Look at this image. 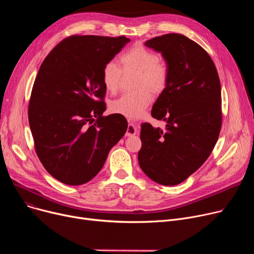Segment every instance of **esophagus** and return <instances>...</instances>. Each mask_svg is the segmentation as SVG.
<instances>
[{
	"instance_id": "obj_1",
	"label": "esophagus",
	"mask_w": 254,
	"mask_h": 254,
	"mask_svg": "<svg viewBox=\"0 0 254 254\" xmlns=\"http://www.w3.org/2000/svg\"><path fill=\"white\" fill-rule=\"evenodd\" d=\"M136 132H137V127L135 126V124L131 122H129L128 120V126H127V132H126V136H127V137H132V136H135L136 135Z\"/></svg>"
}]
</instances>
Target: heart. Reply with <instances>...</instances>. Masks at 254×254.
Listing matches in <instances>:
<instances>
[{
	"instance_id": "1",
	"label": "heart",
	"mask_w": 254,
	"mask_h": 254,
	"mask_svg": "<svg viewBox=\"0 0 254 254\" xmlns=\"http://www.w3.org/2000/svg\"><path fill=\"white\" fill-rule=\"evenodd\" d=\"M119 63L124 71L138 72V86H148L153 91H161L165 88L169 68L165 61L158 59L151 50L143 46H135L119 58ZM122 69L115 62L107 63L103 68V82L107 90L114 92L118 89L122 79ZM152 100L148 88L143 87L137 91L126 92L112 102L113 112L134 118L139 116Z\"/></svg>"
}]
</instances>
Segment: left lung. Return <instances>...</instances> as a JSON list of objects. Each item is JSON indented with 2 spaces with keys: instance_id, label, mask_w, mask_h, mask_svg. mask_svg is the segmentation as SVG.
Returning a JSON list of instances; mask_svg holds the SVG:
<instances>
[{
  "instance_id": "left-lung-1",
  "label": "left lung",
  "mask_w": 254,
  "mask_h": 254,
  "mask_svg": "<svg viewBox=\"0 0 254 254\" xmlns=\"http://www.w3.org/2000/svg\"><path fill=\"white\" fill-rule=\"evenodd\" d=\"M145 46L159 52L169 68L166 87L151 115L164 129L141 125L138 161L154 182L177 185L188 179L211 154L221 127V89L208 53L180 34L152 38Z\"/></svg>"
}]
</instances>
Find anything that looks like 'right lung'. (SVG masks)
I'll return each mask as SVG.
<instances>
[{
	"label": "right lung",
	"instance_id": "1",
	"mask_svg": "<svg viewBox=\"0 0 254 254\" xmlns=\"http://www.w3.org/2000/svg\"><path fill=\"white\" fill-rule=\"evenodd\" d=\"M129 41L125 36H71L40 66L29 105L30 127L40 162L64 184L91 180L126 134L124 115L103 116L102 73Z\"/></svg>",
	"mask_w": 254,
	"mask_h": 254
}]
</instances>
